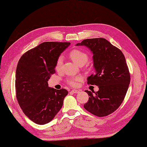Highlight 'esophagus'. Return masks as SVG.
Returning <instances> with one entry per match:
<instances>
[{
  "label": "esophagus",
  "instance_id": "1",
  "mask_svg": "<svg viewBox=\"0 0 147 147\" xmlns=\"http://www.w3.org/2000/svg\"><path fill=\"white\" fill-rule=\"evenodd\" d=\"M71 92H73V93H79L80 92V91H79V90H72Z\"/></svg>",
  "mask_w": 147,
  "mask_h": 147
}]
</instances>
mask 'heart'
<instances>
[{
  "label": "heart",
  "mask_w": 147,
  "mask_h": 147,
  "mask_svg": "<svg viewBox=\"0 0 147 147\" xmlns=\"http://www.w3.org/2000/svg\"><path fill=\"white\" fill-rule=\"evenodd\" d=\"M69 57L73 60L76 64L80 66H83L85 65L88 60V54L87 52L82 51L79 49H74L70 51L69 54ZM62 64H63V59L60 56L57 59L55 64V70L59 72L62 69ZM82 80V77L78 76L75 77H69L66 79V82L69 85L72 86H76L78 85L79 82Z\"/></svg>",
  "instance_id": "heart-1"
}]
</instances>
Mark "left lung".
Masks as SVG:
<instances>
[{
  "label": "left lung",
  "instance_id": "obj_1",
  "mask_svg": "<svg viewBox=\"0 0 147 147\" xmlns=\"http://www.w3.org/2000/svg\"><path fill=\"white\" fill-rule=\"evenodd\" d=\"M76 45H85L93 52L95 74L87 79L88 85L98 86L95 94L84 105L87 111L104 117L116 111L123 102L130 83V73L125 57L119 49L103 38L85 39Z\"/></svg>",
  "mask_w": 147,
  "mask_h": 147
}]
</instances>
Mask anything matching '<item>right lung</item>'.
Returning a JSON list of instances; mask_svg holds the SVG:
<instances>
[{
    "label": "right lung",
    "mask_w": 147,
    "mask_h": 147,
    "mask_svg": "<svg viewBox=\"0 0 147 147\" xmlns=\"http://www.w3.org/2000/svg\"><path fill=\"white\" fill-rule=\"evenodd\" d=\"M69 42H46L21 56L16 72V98L22 111L38 124L51 121L63 105L67 90L49 87L48 80L55 73V64Z\"/></svg>",
    "instance_id": "right-lung-1"
}]
</instances>
